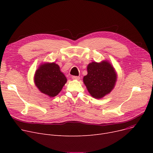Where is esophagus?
I'll list each match as a JSON object with an SVG mask.
<instances>
[{
    "label": "esophagus",
    "instance_id": "obj_1",
    "mask_svg": "<svg viewBox=\"0 0 153 153\" xmlns=\"http://www.w3.org/2000/svg\"><path fill=\"white\" fill-rule=\"evenodd\" d=\"M72 79L73 80H79L80 79V77L79 76H72Z\"/></svg>",
    "mask_w": 153,
    "mask_h": 153
}]
</instances>
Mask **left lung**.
<instances>
[{
	"label": "left lung",
	"instance_id": "obj_1",
	"mask_svg": "<svg viewBox=\"0 0 153 153\" xmlns=\"http://www.w3.org/2000/svg\"><path fill=\"white\" fill-rule=\"evenodd\" d=\"M87 69V74L84 77L83 82L92 97L102 99L114 89L117 73L108 61H93L88 64Z\"/></svg>",
	"mask_w": 153,
	"mask_h": 153
}]
</instances>
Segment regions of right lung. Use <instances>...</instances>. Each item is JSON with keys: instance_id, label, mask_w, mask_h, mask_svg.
Listing matches in <instances>:
<instances>
[{"instance_id": "right-lung-1", "label": "right lung", "mask_w": 153, "mask_h": 153, "mask_svg": "<svg viewBox=\"0 0 153 153\" xmlns=\"http://www.w3.org/2000/svg\"><path fill=\"white\" fill-rule=\"evenodd\" d=\"M66 82L59 66L54 62L41 64L34 75V82L38 90L50 97L57 95Z\"/></svg>"}]
</instances>
